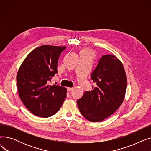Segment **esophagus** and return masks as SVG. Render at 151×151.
Returning a JSON list of instances; mask_svg holds the SVG:
<instances>
[{
  "instance_id": "obj_1",
  "label": "esophagus",
  "mask_w": 151,
  "mask_h": 151,
  "mask_svg": "<svg viewBox=\"0 0 151 151\" xmlns=\"http://www.w3.org/2000/svg\"><path fill=\"white\" fill-rule=\"evenodd\" d=\"M73 89V88H67V91H68V92L71 91Z\"/></svg>"
}]
</instances>
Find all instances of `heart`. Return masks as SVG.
<instances>
[{"instance_id":"heart-1","label":"heart","mask_w":151,"mask_h":151,"mask_svg":"<svg viewBox=\"0 0 151 151\" xmlns=\"http://www.w3.org/2000/svg\"><path fill=\"white\" fill-rule=\"evenodd\" d=\"M81 53H84V54H86L87 55H90V56H91V57H92V55H93V52L91 50H89L88 48H86V49L83 50L81 52Z\"/></svg>"}]
</instances>
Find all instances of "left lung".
Returning <instances> with one entry per match:
<instances>
[{
	"label": "left lung",
	"mask_w": 151,
	"mask_h": 151,
	"mask_svg": "<svg viewBox=\"0 0 151 151\" xmlns=\"http://www.w3.org/2000/svg\"><path fill=\"white\" fill-rule=\"evenodd\" d=\"M91 78L96 87L86 91L77 104L87 120L97 122L111 116L122 104L127 77L121 60L114 55L106 54L100 58Z\"/></svg>",
	"instance_id": "1"
}]
</instances>
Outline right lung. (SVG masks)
Listing matches in <instances>:
<instances>
[{"label":"right lung","instance_id":"add662e5","mask_svg":"<svg viewBox=\"0 0 151 151\" xmlns=\"http://www.w3.org/2000/svg\"><path fill=\"white\" fill-rule=\"evenodd\" d=\"M65 46L42 45L31 51L21 65L17 76L22 103L34 115L49 117L56 113L66 98L67 89L49 85L58 73V59Z\"/></svg>","mask_w":151,"mask_h":151}]
</instances>
